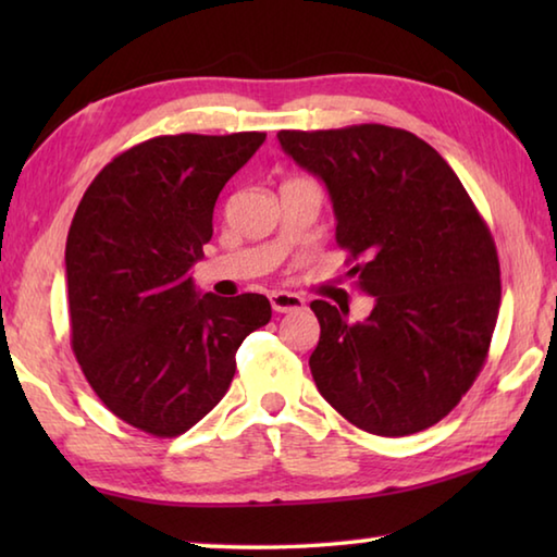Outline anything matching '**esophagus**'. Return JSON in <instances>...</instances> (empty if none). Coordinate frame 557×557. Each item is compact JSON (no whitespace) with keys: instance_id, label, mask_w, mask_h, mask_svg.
<instances>
[{"instance_id":"1","label":"esophagus","mask_w":557,"mask_h":557,"mask_svg":"<svg viewBox=\"0 0 557 557\" xmlns=\"http://www.w3.org/2000/svg\"><path fill=\"white\" fill-rule=\"evenodd\" d=\"M270 305L275 309L277 314H287V312H299V309H305V297L295 295V292H285V289H277L270 295Z\"/></svg>"}]
</instances>
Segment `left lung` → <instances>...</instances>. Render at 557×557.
<instances>
[{
  "label": "left lung",
  "mask_w": 557,
  "mask_h": 557,
  "mask_svg": "<svg viewBox=\"0 0 557 557\" xmlns=\"http://www.w3.org/2000/svg\"><path fill=\"white\" fill-rule=\"evenodd\" d=\"M299 166L322 178L348 277L375 305L348 324L324 299L309 356L319 393L351 425L403 437L461 400L492 346L502 270L482 213L425 139L388 125L282 129Z\"/></svg>",
  "instance_id": "obj_1"
}]
</instances>
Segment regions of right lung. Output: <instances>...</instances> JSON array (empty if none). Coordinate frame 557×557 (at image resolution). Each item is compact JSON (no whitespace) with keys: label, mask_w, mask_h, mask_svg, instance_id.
Wrapping results in <instances>:
<instances>
[{"label":"right lung","mask_w":557,"mask_h":557,"mask_svg":"<svg viewBox=\"0 0 557 557\" xmlns=\"http://www.w3.org/2000/svg\"><path fill=\"white\" fill-rule=\"evenodd\" d=\"M265 132L162 135L92 178L65 240L71 346L102 405L152 437H176L231 388L235 351L270 301L199 295L188 270L213 235L225 182Z\"/></svg>","instance_id":"obj_1"}]
</instances>
